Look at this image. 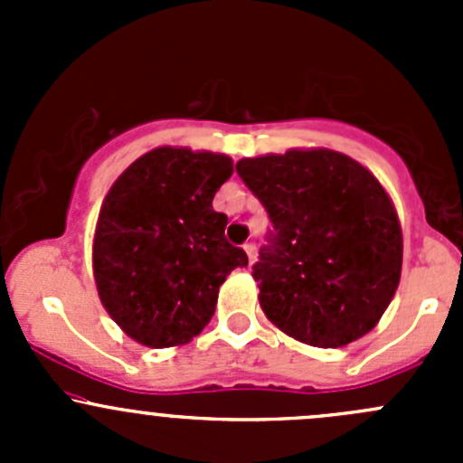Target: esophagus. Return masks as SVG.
<instances>
[{"label": "esophagus", "instance_id": "obj_1", "mask_svg": "<svg viewBox=\"0 0 463 463\" xmlns=\"http://www.w3.org/2000/svg\"><path fill=\"white\" fill-rule=\"evenodd\" d=\"M244 250H246V255H249V261L253 264L255 255H258V249H255V244H244Z\"/></svg>", "mask_w": 463, "mask_h": 463}]
</instances>
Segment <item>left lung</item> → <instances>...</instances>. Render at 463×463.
Here are the masks:
<instances>
[{
  "mask_svg": "<svg viewBox=\"0 0 463 463\" xmlns=\"http://www.w3.org/2000/svg\"><path fill=\"white\" fill-rule=\"evenodd\" d=\"M237 175L273 223L253 264L266 318L325 349L374 329L403 261L399 217L376 176L334 149L241 158Z\"/></svg>",
  "mask_w": 463,
  "mask_h": 463,
  "instance_id": "left-lung-1",
  "label": "left lung"
}]
</instances>
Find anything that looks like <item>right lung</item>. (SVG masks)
<instances>
[{"label":"right lung","mask_w":463,"mask_h":463,"mask_svg":"<svg viewBox=\"0 0 463 463\" xmlns=\"http://www.w3.org/2000/svg\"><path fill=\"white\" fill-rule=\"evenodd\" d=\"M232 175L226 154L156 147L116 179L93 237L98 296L116 325L145 347L202 334L231 270L249 264L228 244L213 199Z\"/></svg>","instance_id":"add662e5"}]
</instances>
